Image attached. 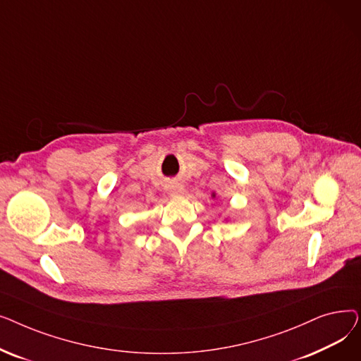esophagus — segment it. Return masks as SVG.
Instances as JSON below:
<instances>
[{"mask_svg": "<svg viewBox=\"0 0 361 361\" xmlns=\"http://www.w3.org/2000/svg\"><path fill=\"white\" fill-rule=\"evenodd\" d=\"M166 188H168V192L171 195H174V196H178V195L184 193V187L180 183H171V184H168Z\"/></svg>", "mask_w": 361, "mask_h": 361, "instance_id": "1", "label": "esophagus"}]
</instances>
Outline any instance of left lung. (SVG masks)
I'll use <instances>...</instances> for the list:
<instances>
[{"label":"left lung","instance_id":"obj_1","mask_svg":"<svg viewBox=\"0 0 361 361\" xmlns=\"http://www.w3.org/2000/svg\"><path fill=\"white\" fill-rule=\"evenodd\" d=\"M214 196H215V195H214Z\"/></svg>","mask_w":361,"mask_h":361}]
</instances>
